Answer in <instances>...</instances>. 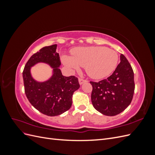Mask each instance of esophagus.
<instances>
[{
  "instance_id": "34e87169",
  "label": "esophagus",
  "mask_w": 155,
  "mask_h": 155,
  "mask_svg": "<svg viewBox=\"0 0 155 155\" xmlns=\"http://www.w3.org/2000/svg\"><path fill=\"white\" fill-rule=\"evenodd\" d=\"M87 80H86V79H82V78H79V83L80 85H82V84L83 83L85 82H87Z\"/></svg>"
}]
</instances>
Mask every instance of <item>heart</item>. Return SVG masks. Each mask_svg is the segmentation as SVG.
<instances>
[{
  "label": "heart",
  "instance_id": "obj_1",
  "mask_svg": "<svg viewBox=\"0 0 155 155\" xmlns=\"http://www.w3.org/2000/svg\"><path fill=\"white\" fill-rule=\"evenodd\" d=\"M71 54L72 57L63 56V63L72 70L84 67L88 76L94 79L109 76L118 61V54L105 46L78 47L73 49Z\"/></svg>",
  "mask_w": 155,
  "mask_h": 155
}]
</instances>
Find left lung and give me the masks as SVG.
I'll return each instance as SVG.
<instances>
[{"instance_id":"obj_1","label":"left lung","mask_w":155,"mask_h":155,"mask_svg":"<svg viewBox=\"0 0 155 155\" xmlns=\"http://www.w3.org/2000/svg\"><path fill=\"white\" fill-rule=\"evenodd\" d=\"M112 75L92 86L91 101L97 111L106 116H116L123 112L132 101L134 92V72L123 54Z\"/></svg>"}]
</instances>
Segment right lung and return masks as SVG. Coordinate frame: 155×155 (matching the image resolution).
Here are the masks:
<instances>
[{"label": "right lung", "mask_w": 155, "mask_h": 155, "mask_svg": "<svg viewBox=\"0 0 155 155\" xmlns=\"http://www.w3.org/2000/svg\"><path fill=\"white\" fill-rule=\"evenodd\" d=\"M57 45L42 48L33 54L22 72L25 92L34 108L45 115L55 116L63 114L72 105L73 93L80 85L76 76H63L60 69L59 55L56 52ZM39 62L49 64L54 74L48 81L39 83L31 76L30 67Z\"/></svg>", "instance_id": "obj_1"}]
</instances>
